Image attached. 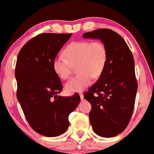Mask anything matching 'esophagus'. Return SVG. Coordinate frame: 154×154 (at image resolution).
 <instances>
[{
    "label": "esophagus",
    "mask_w": 154,
    "mask_h": 154,
    "mask_svg": "<svg viewBox=\"0 0 154 154\" xmlns=\"http://www.w3.org/2000/svg\"><path fill=\"white\" fill-rule=\"evenodd\" d=\"M79 95H80L81 99V100H83V94H80Z\"/></svg>",
    "instance_id": "esophagus-1"
}]
</instances>
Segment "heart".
<instances>
[{
	"instance_id": "1",
	"label": "heart",
	"mask_w": 154,
	"mask_h": 154,
	"mask_svg": "<svg viewBox=\"0 0 154 154\" xmlns=\"http://www.w3.org/2000/svg\"><path fill=\"white\" fill-rule=\"evenodd\" d=\"M66 58L57 56L53 61L55 73L66 80L77 66L79 74L66 84L68 94L81 92L91 84L93 77L103 73L108 59V50L101 41H78L70 43L64 51Z\"/></svg>"
}]
</instances>
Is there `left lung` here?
I'll list each match as a JSON object with an SVG mask.
<instances>
[{"mask_svg":"<svg viewBox=\"0 0 154 154\" xmlns=\"http://www.w3.org/2000/svg\"><path fill=\"white\" fill-rule=\"evenodd\" d=\"M83 38H98L107 47L103 73L83 96L91 105L89 119L94 131L113 137L125 130L134 109L138 83L134 56L123 38L111 29L95 30Z\"/></svg>","mask_w":154,"mask_h":154,"instance_id":"left-lung-1","label":"left lung"}]
</instances>
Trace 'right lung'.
Masks as SVG:
<instances>
[{
  "instance_id": "obj_1",
  "label": "right lung",
  "mask_w": 154,
  "mask_h": 154,
  "mask_svg": "<svg viewBox=\"0 0 154 154\" xmlns=\"http://www.w3.org/2000/svg\"><path fill=\"white\" fill-rule=\"evenodd\" d=\"M71 33H41L25 44L17 57L16 96L26 120L35 132L47 137L63 134L68 116L80 103L79 94L58 96L63 90L53 61Z\"/></svg>"
}]
</instances>
